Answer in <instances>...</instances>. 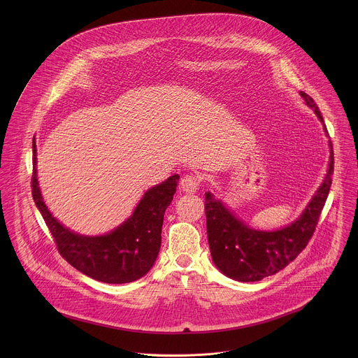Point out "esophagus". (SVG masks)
<instances>
[{"instance_id":"esophagus-1","label":"esophagus","mask_w":358,"mask_h":358,"mask_svg":"<svg viewBox=\"0 0 358 358\" xmlns=\"http://www.w3.org/2000/svg\"><path fill=\"white\" fill-rule=\"evenodd\" d=\"M180 187L186 193H194L200 187V178L196 175H186L180 180Z\"/></svg>"}]
</instances>
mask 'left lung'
<instances>
[{
	"instance_id": "1",
	"label": "left lung",
	"mask_w": 358,
	"mask_h": 358,
	"mask_svg": "<svg viewBox=\"0 0 358 358\" xmlns=\"http://www.w3.org/2000/svg\"><path fill=\"white\" fill-rule=\"evenodd\" d=\"M307 106L314 110L324 125L322 115L314 101L301 92ZM324 132L328 131L324 125ZM327 173L301 216L280 230H256L237 217L213 193H205L206 233L215 266L229 278L241 282L260 281L288 266L306 248L320 213L327 201L334 173V150L331 142Z\"/></svg>"
}]
</instances>
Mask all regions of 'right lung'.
<instances>
[{
    "instance_id": "obj_1",
    "label": "right lung",
    "mask_w": 358,
    "mask_h": 358,
    "mask_svg": "<svg viewBox=\"0 0 358 358\" xmlns=\"http://www.w3.org/2000/svg\"><path fill=\"white\" fill-rule=\"evenodd\" d=\"M179 175L150 187L132 215L102 236L78 234L63 226L45 204L37 179V148L33 141V200L55 238L57 251L83 274L107 284L142 278L153 267L161 247L164 213L173 200Z\"/></svg>"
}]
</instances>
